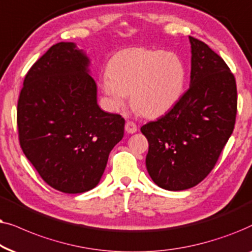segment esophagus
<instances>
[{"mask_svg": "<svg viewBox=\"0 0 252 252\" xmlns=\"http://www.w3.org/2000/svg\"><path fill=\"white\" fill-rule=\"evenodd\" d=\"M137 126L135 122H132V121H126V131L128 133H135L137 131Z\"/></svg>", "mask_w": 252, "mask_h": 252, "instance_id": "obj_1", "label": "esophagus"}]
</instances>
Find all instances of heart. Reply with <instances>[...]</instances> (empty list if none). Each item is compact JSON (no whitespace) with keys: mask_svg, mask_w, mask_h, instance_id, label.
Returning a JSON list of instances; mask_svg holds the SVG:
<instances>
[{"mask_svg":"<svg viewBox=\"0 0 252 252\" xmlns=\"http://www.w3.org/2000/svg\"><path fill=\"white\" fill-rule=\"evenodd\" d=\"M100 78V89L113 108H121L130 94L139 114L157 117L175 105L183 92L186 68L172 52L149 48L121 50Z\"/></svg>","mask_w":252,"mask_h":252,"instance_id":"b5f03b06","label":"heart"}]
</instances>
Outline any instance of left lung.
<instances>
[{
	"mask_svg": "<svg viewBox=\"0 0 252 252\" xmlns=\"http://www.w3.org/2000/svg\"><path fill=\"white\" fill-rule=\"evenodd\" d=\"M190 87L173 108L140 131L149 142L146 168L170 191L192 188L214 168L233 133L237 113L235 77L205 42L189 36Z\"/></svg>",
	"mask_w": 252,
	"mask_h": 252,
	"instance_id": "1",
	"label": "left lung"
}]
</instances>
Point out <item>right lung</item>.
<instances>
[{
	"mask_svg": "<svg viewBox=\"0 0 252 252\" xmlns=\"http://www.w3.org/2000/svg\"><path fill=\"white\" fill-rule=\"evenodd\" d=\"M90 60L73 42L53 45L26 73L17 105L19 144L54 189L82 193L98 186L124 119L96 103Z\"/></svg>",
	"mask_w": 252,
	"mask_h": 252,
	"instance_id": "add662e5",
	"label": "right lung"
}]
</instances>
